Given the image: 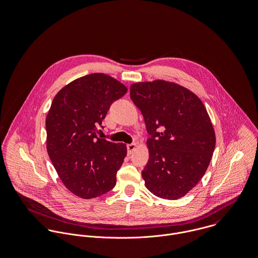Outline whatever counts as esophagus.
<instances>
[{
	"label": "esophagus",
	"instance_id": "34e87169",
	"mask_svg": "<svg viewBox=\"0 0 258 258\" xmlns=\"http://www.w3.org/2000/svg\"><path fill=\"white\" fill-rule=\"evenodd\" d=\"M136 146H137V145H136L135 143H132V144H128V145H127V151H128V154H129V155L132 154V152L135 150Z\"/></svg>",
	"mask_w": 258,
	"mask_h": 258
}]
</instances>
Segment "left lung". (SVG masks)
<instances>
[{
	"label": "left lung",
	"instance_id": "obj_1",
	"mask_svg": "<svg viewBox=\"0 0 258 258\" xmlns=\"http://www.w3.org/2000/svg\"><path fill=\"white\" fill-rule=\"evenodd\" d=\"M130 97L151 135L142 171L146 187L162 199L184 197L205 175L216 147L204 103L184 86L160 79L133 83Z\"/></svg>",
	"mask_w": 258,
	"mask_h": 258
}]
</instances>
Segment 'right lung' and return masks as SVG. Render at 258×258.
<instances>
[{"label":"right lung","mask_w":258,"mask_h":258,"mask_svg":"<svg viewBox=\"0 0 258 258\" xmlns=\"http://www.w3.org/2000/svg\"><path fill=\"white\" fill-rule=\"evenodd\" d=\"M126 92L117 79L91 74L62 87L51 102L45 119L47 154L61 182L78 198L102 196L116 184L127 147L98 138L96 127Z\"/></svg>","instance_id":"obj_1"}]
</instances>
